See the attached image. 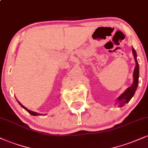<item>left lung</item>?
Segmentation results:
<instances>
[{
    "instance_id": "obj_1",
    "label": "left lung",
    "mask_w": 148,
    "mask_h": 148,
    "mask_svg": "<svg viewBox=\"0 0 148 148\" xmlns=\"http://www.w3.org/2000/svg\"><path fill=\"white\" fill-rule=\"evenodd\" d=\"M132 52H133L134 59H135L136 62V67L134 68V83L132 86L128 88L125 90L123 94H122L117 100V103H118L119 107H123L124 105L126 104L130 101L132 97L134 96V93H135L136 88L138 87V77H139V65L138 63V61L136 59V52L135 49L132 48Z\"/></svg>"
}]
</instances>
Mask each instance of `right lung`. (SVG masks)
<instances>
[{"instance_id":"1","label":"right lung","mask_w":148,"mask_h":148,"mask_svg":"<svg viewBox=\"0 0 148 148\" xmlns=\"http://www.w3.org/2000/svg\"><path fill=\"white\" fill-rule=\"evenodd\" d=\"M18 103H19V104H20V105H21V107H23V108H24V109H25V110H26V111H28V113H30V114H31L32 115H36V116H37V115H42V114H40V113H35V112H34V111H30V110H28V108H25V106H23V105H22V104H21V103H20V102H19V101H18Z\"/></svg>"}]
</instances>
